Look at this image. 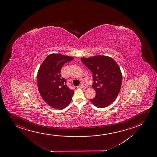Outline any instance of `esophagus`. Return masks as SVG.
<instances>
[{
    "instance_id": "obj_1",
    "label": "esophagus",
    "mask_w": 157,
    "mask_h": 157,
    "mask_svg": "<svg viewBox=\"0 0 157 157\" xmlns=\"http://www.w3.org/2000/svg\"><path fill=\"white\" fill-rule=\"evenodd\" d=\"M78 87L81 88H86V86L84 85L83 84H81L78 86Z\"/></svg>"
}]
</instances>
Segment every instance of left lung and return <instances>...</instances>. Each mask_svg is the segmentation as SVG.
<instances>
[{"instance_id": "obj_1", "label": "left lung", "mask_w": 157, "mask_h": 157, "mask_svg": "<svg viewBox=\"0 0 157 157\" xmlns=\"http://www.w3.org/2000/svg\"><path fill=\"white\" fill-rule=\"evenodd\" d=\"M81 59L93 74L92 88L96 94L90 101L99 108L109 106L117 98L121 87L122 75L119 66L108 56L99 55Z\"/></svg>"}]
</instances>
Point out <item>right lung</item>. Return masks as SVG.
I'll use <instances>...</instances> for the list:
<instances>
[{"mask_svg": "<svg viewBox=\"0 0 157 157\" xmlns=\"http://www.w3.org/2000/svg\"><path fill=\"white\" fill-rule=\"evenodd\" d=\"M73 59L72 56L51 54L38 69V91L47 104L54 109H65L71 101L74 91L68 88L67 82L61 77L60 71L65 63Z\"/></svg>", "mask_w": 157, "mask_h": 157, "instance_id": "1", "label": "right lung"}]
</instances>
